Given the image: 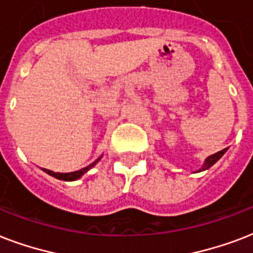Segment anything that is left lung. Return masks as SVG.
I'll list each match as a JSON object with an SVG mask.
<instances>
[{
	"label": "left lung",
	"instance_id": "obj_1",
	"mask_svg": "<svg viewBox=\"0 0 253 253\" xmlns=\"http://www.w3.org/2000/svg\"><path fill=\"white\" fill-rule=\"evenodd\" d=\"M226 151H227V148H224V150L219 151V152H216V154L211 155V156H209V158L206 159V162H205L204 167H202V168H201L198 172H201V170H206V169H209L210 167L214 166V164H215V163L218 162V160H219L222 156H223V154L226 152Z\"/></svg>",
	"mask_w": 253,
	"mask_h": 253
}]
</instances>
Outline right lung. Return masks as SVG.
Here are the masks:
<instances>
[{"instance_id":"add662e5","label":"right lung","mask_w":253,"mask_h":253,"mask_svg":"<svg viewBox=\"0 0 253 253\" xmlns=\"http://www.w3.org/2000/svg\"><path fill=\"white\" fill-rule=\"evenodd\" d=\"M99 159H97L93 164H90L89 167H86V168H83L80 169V170H76V172H71V173H57V172H52V170H48V169H43L45 173H48L49 176H53L55 178H59V180H64V181H75L77 180V178H80L83 174H84L85 172H87L89 169L91 168L93 166H95V163L98 162Z\"/></svg>"}]
</instances>
